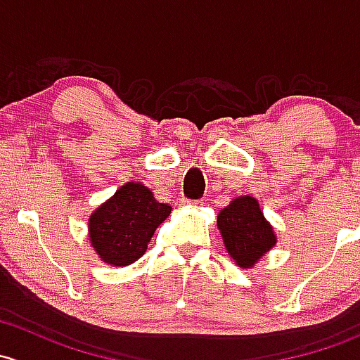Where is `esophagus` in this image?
<instances>
[{
	"instance_id": "34e87169",
	"label": "esophagus",
	"mask_w": 360,
	"mask_h": 360,
	"mask_svg": "<svg viewBox=\"0 0 360 360\" xmlns=\"http://www.w3.org/2000/svg\"><path fill=\"white\" fill-rule=\"evenodd\" d=\"M184 203H186V205H193V207H198V205H202V200H200V202H190V200H183Z\"/></svg>"
}]
</instances>
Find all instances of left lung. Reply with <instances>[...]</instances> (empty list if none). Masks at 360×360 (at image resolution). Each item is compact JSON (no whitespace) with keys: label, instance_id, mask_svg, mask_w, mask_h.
I'll return each mask as SVG.
<instances>
[{"label":"left lung","instance_id":"left-lung-1","mask_svg":"<svg viewBox=\"0 0 360 360\" xmlns=\"http://www.w3.org/2000/svg\"><path fill=\"white\" fill-rule=\"evenodd\" d=\"M217 228L231 259L241 269H252L278 243L274 228L264 217L253 196H236L217 215Z\"/></svg>","mask_w":360,"mask_h":360}]
</instances>
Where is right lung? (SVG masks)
I'll return each instance as SVG.
<instances>
[{
  "mask_svg": "<svg viewBox=\"0 0 360 360\" xmlns=\"http://www.w3.org/2000/svg\"><path fill=\"white\" fill-rule=\"evenodd\" d=\"M172 207L141 183H126L89 215V243L101 262L126 267L145 255L155 229Z\"/></svg>",
  "mask_w": 360,
  "mask_h": 360,
  "instance_id": "add662e5",
  "label": "right lung"
}]
</instances>
